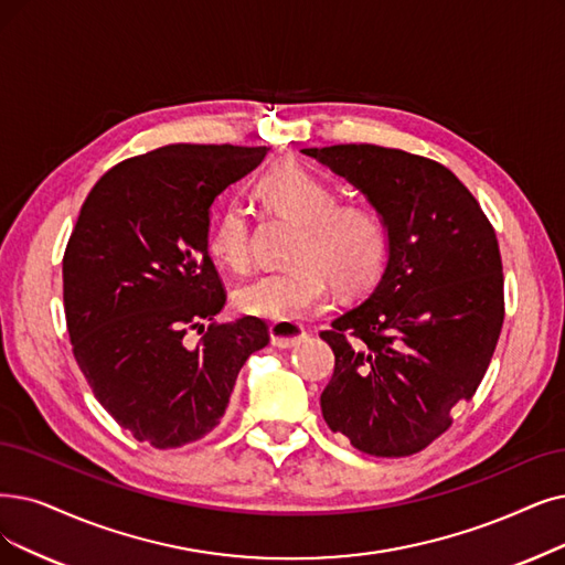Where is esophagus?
<instances>
[{
    "label": "esophagus",
    "instance_id": "esophagus-1",
    "mask_svg": "<svg viewBox=\"0 0 565 565\" xmlns=\"http://www.w3.org/2000/svg\"><path fill=\"white\" fill-rule=\"evenodd\" d=\"M268 331H270V343L282 350L299 345L301 338L306 335V329L299 322H274L268 327Z\"/></svg>",
    "mask_w": 565,
    "mask_h": 565
}]
</instances>
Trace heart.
Wrapping results in <instances>:
<instances>
[{
  "mask_svg": "<svg viewBox=\"0 0 565 565\" xmlns=\"http://www.w3.org/2000/svg\"><path fill=\"white\" fill-rule=\"evenodd\" d=\"M255 196L270 213L299 222L291 247L295 266L268 270L236 291V308L268 322H297L329 303L331 282L345 297L361 295L385 270L390 232L369 204L338 201L333 185L299 162H278L255 183ZM253 222L236 204L222 206L209 232V253L224 268L253 264Z\"/></svg>",
  "mask_w": 565,
  "mask_h": 565,
  "instance_id": "b5f03b06",
  "label": "heart"
}]
</instances>
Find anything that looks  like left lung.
Wrapping results in <instances>:
<instances>
[{"instance_id": "left-lung-1", "label": "left lung", "mask_w": 565, "mask_h": 565, "mask_svg": "<svg viewBox=\"0 0 565 565\" xmlns=\"http://www.w3.org/2000/svg\"><path fill=\"white\" fill-rule=\"evenodd\" d=\"M369 196L390 232L371 295L320 335L335 364L320 405L333 434L373 457H411L452 426L499 343V238L447 167L396 148H303Z\"/></svg>"}]
</instances>
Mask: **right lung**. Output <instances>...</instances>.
I'll return each mask as SVG.
<instances>
[{
	"instance_id": "obj_1",
	"label": "right lung",
	"mask_w": 565,
	"mask_h": 565,
	"mask_svg": "<svg viewBox=\"0 0 565 565\" xmlns=\"http://www.w3.org/2000/svg\"><path fill=\"white\" fill-rule=\"evenodd\" d=\"M266 152L164 146L108 169L83 201L62 259L66 331L95 398L139 443L211 434L245 359L268 343L257 318L213 322L227 291L209 255L211 204Z\"/></svg>"
}]
</instances>
